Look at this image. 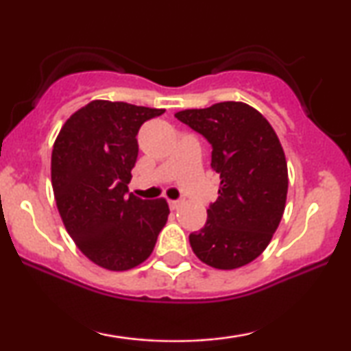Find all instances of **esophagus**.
Masks as SVG:
<instances>
[{"label": "esophagus", "instance_id": "34e87169", "mask_svg": "<svg viewBox=\"0 0 351 351\" xmlns=\"http://www.w3.org/2000/svg\"><path fill=\"white\" fill-rule=\"evenodd\" d=\"M180 206H182V203H180V201H169V208L172 209V210H177V209H179L180 208Z\"/></svg>", "mask_w": 351, "mask_h": 351}]
</instances>
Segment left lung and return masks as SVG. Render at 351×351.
<instances>
[{"mask_svg":"<svg viewBox=\"0 0 351 351\" xmlns=\"http://www.w3.org/2000/svg\"><path fill=\"white\" fill-rule=\"evenodd\" d=\"M176 118L208 138L210 166L220 176L219 198L204 227L190 234V246L217 270L247 265L270 244L286 208L289 179L280 138L244 102L182 110Z\"/></svg>","mask_w":351,"mask_h":351,"instance_id":"1","label":"left lung"}]
</instances>
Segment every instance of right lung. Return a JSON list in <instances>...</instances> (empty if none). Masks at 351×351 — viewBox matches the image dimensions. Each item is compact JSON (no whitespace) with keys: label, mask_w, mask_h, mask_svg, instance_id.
<instances>
[{"label":"right lung","mask_w":351,"mask_h":351,"mask_svg":"<svg viewBox=\"0 0 351 351\" xmlns=\"http://www.w3.org/2000/svg\"><path fill=\"white\" fill-rule=\"evenodd\" d=\"M162 108L93 100L62 126L51 156L57 209L76 246L95 265L126 271L145 262L167 222L165 198L128 193L137 132Z\"/></svg>","instance_id":"1"}]
</instances>
